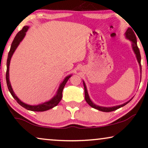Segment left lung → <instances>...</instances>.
<instances>
[{
    "mask_svg": "<svg viewBox=\"0 0 148 148\" xmlns=\"http://www.w3.org/2000/svg\"><path fill=\"white\" fill-rule=\"evenodd\" d=\"M125 37H126L127 39H128L130 40L131 42V45H132V49L134 52V53L136 56L137 62L139 64V67H140V73H141V55H140V52H139V48L137 47V38L136 36L135 35V33L133 32V29H131V27H128V29H127L126 32L125 34ZM83 84H84V90H85V99H86V101L87 103L90 105V106H92V108H94L95 109H97V110L102 111V112H111V111H114L116 110L117 109L121 108V107L124 106L125 105H126L127 104L130 102V101L132 100L133 98L130 99L128 102L124 103V104H121V105H118V106H112V107H104V106H98V105L95 104L94 102H92V100H90V96H89L88 90H87V88L86 86V84H85L84 81H83Z\"/></svg>",
    "mask_w": 148,
    "mask_h": 148,
    "instance_id": "1",
    "label": "left lung"
}]
</instances>
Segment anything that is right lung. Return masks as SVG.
Instances as JSON below:
<instances>
[{
	"mask_svg": "<svg viewBox=\"0 0 148 148\" xmlns=\"http://www.w3.org/2000/svg\"><path fill=\"white\" fill-rule=\"evenodd\" d=\"M28 29H29V26H24L21 31L18 32V34L16 35V36L14 38L13 42L11 44V48H10V51L9 52V54H8V58H7V73H6V80H7V84L8 89H9L10 93L12 95V96L13 97L14 99L17 101V103L21 105L22 107L25 108V109L29 110L32 111H36V112H43V111H46L48 110H50L52 108H54V106H57L58 103L60 102V101L61 100L62 97V90H63V88L64 86H65L66 83L67 82L71 77L72 75H69L66 76L65 78L64 79V80L60 83L59 87H58V89L56 92V94H55L53 98L50 99V100L47 101V102H45L44 103H42V104H39L38 105H29L27 104H25L22 102L21 100H20V99L18 98V97L16 96L15 92H13V88H12L11 82L9 81V65H10V62H11V59L12 56L14 52H15V50L17 49L18 46L19 45L20 42H21L24 37L25 36L26 32H27Z\"/></svg>",
	"mask_w": 148,
	"mask_h": 148,
	"instance_id": "obj_1",
	"label": "right lung"
}]
</instances>
